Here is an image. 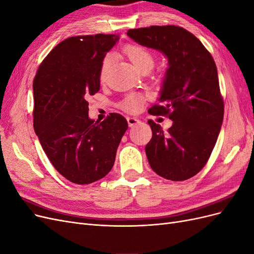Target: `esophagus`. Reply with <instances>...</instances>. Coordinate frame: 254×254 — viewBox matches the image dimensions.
I'll return each instance as SVG.
<instances>
[{
  "instance_id": "34e87169",
  "label": "esophagus",
  "mask_w": 254,
  "mask_h": 254,
  "mask_svg": "<svg viewBox=\"0 0 254 254\" xmlns=\"http://www.w3.org/2000/svg\"><path fill=\"white\" fill-rule=\"evenodd\" d=\"M127 122H128L129 127H133V126L140 124V123H141V121L139 119L133 118V117H128L127 118Z\"/></svg>"
}]
</instances>
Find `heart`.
<instances>
[{
	"label": "heart",
	"instance_id": "b5f03b06",
	"mask_svg": "<svg viewBox=\"0 0 254 254\" xmlns=\"http://www.w3.org/2000/svg\"><path fill=\"white\" fill-rule=\"evenodd\" d=\"M126 55L131 60V63L142 72L144 70H150L155 63V58L149 50H147L141 45H128L125 49ZM111 63V56L107 55L101 64L99 70V79L105 81L107 77V73L109 70V65ZM142 97L139 94H130L124 101L122 102V108L127 112H135L141 108Z\"/></svg>",
	"mask_w": 254,
	"mask_h": 254
}]
</instances>
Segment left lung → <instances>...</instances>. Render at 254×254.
Segmentation results:
<instances>
[{
  "instance_id": "1",
  "label": "left lung",
  "mask_w": 254,
  "mask_h": 254,
  "mask_svg": "<svg viewBox=\"0 0 254 254\" xmlns=\"http://www.w3.org/2000/svg\"><path fill=\"white\" fill-rule=\"evenodd\" d=\"M145 48L162 53L168 67L152 115H168L165 133L151 120L152 137L145 151L152 171L165 179L187 180L202 170L216 144L224 120L216 64L200 40L179 26L129 29Z\"/></svg>"
}]
</instances>
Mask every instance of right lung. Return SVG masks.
Masks as SVG:
<instances>
[{
    "instance_id": "obj_1",
    "label": "right lung",
    "mask_w": 254,
    "mask_h": 254,
    "mask_svg": "<svg viewBox=\"0 0 254 254\" xmlns=\"http://www.w3.org/2000/svg\"><path fill=\"white\" fill-rule=\"evenodd\" d=\"M119 35L70 37L42 61L34 79V129L56 171L76 184L108 174L128 123L110 113L103 122L89 118L88 97L101 88L102 61Z\"/></svg>"
}]
</instances>
